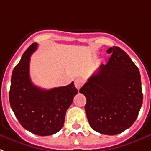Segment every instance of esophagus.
Wrapping results in <instances>:
<instances>
[{
  "label": "esophagus",
  "mask_w": 151,
  "mask_h": 151,
  "mask_svg": "<svg viewBox=\"0 0 151 151\" xmlns=\"http://www.w3.org/2000/svg\"><path fill=\"white\" fill-rule=\"evenodd\" d=\"M83 84L84 81L81 78H77L75 80V86L78 89H80L81 87L83 86Z\"/></svg>",
  "instance_id": "34e87169"
}]
</instances>
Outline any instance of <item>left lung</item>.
Returning <instances> with one entry per match:
<instances>
[{"label": "left lung", "instance_id": "left-lung-1", "mask_svg": "<svg viewBox=\"0 0 151 151\" xmlns=\"http://www.w3.org/2000/svg\"><path fill=\"white\" fill-rule=\"evenodd\" d=\"M111 57L106 65L88 79L80 93L86 97V116L91 127L114 135L129 128L142 107L141 77L139 69L118 47L107 50Z\"/></svg>", "mask_w": 151, "mask_h": 151}]
</instances>
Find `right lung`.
<instances>
[{"instance_id": "right-lung-1", "label": "right lung", "mask_w": 151, "mask_h": 151, "mask_svg": "<svg viewBox=\"0 0 151 151\" xmlns=\"http://www.w3.org/2000/svg\"><path fill=\"white\" fill-rule=\"evenodd\" d=\"M37 45L35 42L27 48L12 71L9 102L23 127L35 134L47 136L62 129L66 110L78 92L73 82L49 90L33 85L29 74L30 57Z\"/></svg>"}]
</instances>
